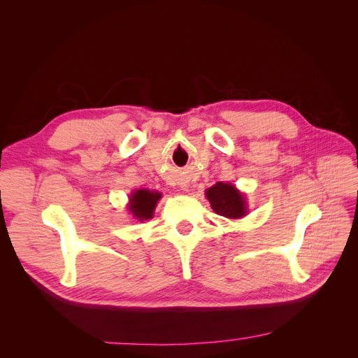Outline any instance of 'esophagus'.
Segmentation results:
<instances>
[{
  "label": "esophagus",
  "mask_w": 358,
  "mask_h": 358,
  "mask_svg": "<svg viewBox=\"0 0 358 358\" xmlns=\"http://www.w3.org/2000/svg\"><path fill=\"white\" fill-rule=\"evenodd\" d=\"M182 188H183V189H185V191L188 189V187H187V185H182Z\"/></svg>",
  "instance_id": "1"
}]
</instances>
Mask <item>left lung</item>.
Masks as SVG:
<instances>
[{
    "label": "left lung",
    "mask_w": 358,
    "mask_h": 358,
    "mask_svg": "<svg viewBox=\"0 0 358 358\" xmlns=\"http://www.w3.org/2000/svg\"><path fill=\"white\" fill-rule=\"evenodd\" d=\"M206 197H208L213 212L224 218L239 220L248 213L245 196L229 182H216L213 187L206 189Z\"/></svg>",
    "instance_id": "8db88e82"
}]
</instances>
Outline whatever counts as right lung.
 <instances>
[{"instance_id": "1", "label": "right lung", "mask_w": 358, "mask_h": 358, "mask_svg": "<svg viewBox=\"0 0 358 358\" xmlns=\"http://www.w3.org/2000/svg\"><path fill=\"white\" fill-rule=\"evenodd\" d=\"M161 199V192L149 189H137L129 196L128 210L138 221L150 220L154 216L155 206Z\"/></svg>"}]
</instances>
